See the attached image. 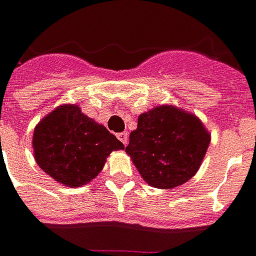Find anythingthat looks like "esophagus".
Segmentation results:
<instances>
[{
    "label": "esophagus",
    "instance_id": "obj_1",
    "mask_svg": "<svg viewBox=\"0 0 256 256\" xmlns=\"http://www.w3.org/2000/svg\"><path fill=\"white\" fill-rule=\"evenodd\" d=\"M118 138H119V140H120V142H123L124 146H126V144H128V132H123V133H119V134H118Z\"/></svg>",
    "mask_w": 256,
    "mask_h": 256
}]
</instances>
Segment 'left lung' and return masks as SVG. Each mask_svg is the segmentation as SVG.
<instances>
[{
  "mask_svg": "<svg viewBox=\"0 0 256 256\" xmlns=\"http://www.w3.org/2000/svg\"><path fill=\"white\" fill-rule=\"evenodd\" d=\"M208 144L210 134L194 114L162 105L138 116L126 152L148 185L171 189L198 172Z\"/></svg>",
  "mask_w": 256,
  "mask_h": 256,
  "instance_id": "left-lung-1",
  "label": "left lung"
}]
</instances>
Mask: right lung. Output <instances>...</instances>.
I'll return each mask as SVG.
<instances>
[{
	"label": "right lung",
	"instance_id": "1",
	"mask_svg": "<svg viewBox=\"0 0 256 256\" xmlns=\"http://www.w3.org/2000/svg\"><path fill=\"white\" fill-rule=\"evenodd\" d=\"M38 165L66 186L78 188L96 178L112 151L124 146L108 128L81 112L62 105L43 118L33 132Z\"/></svg>",
	"mask_w": 256,
	"mask_h": 256
}]
</instances>
